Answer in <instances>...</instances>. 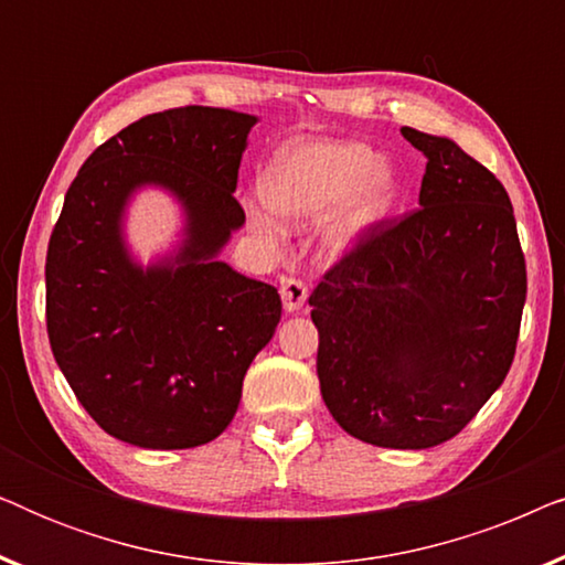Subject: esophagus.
I'll use <instances>...</instances> for the list:
<instances>
[{
  "label": "esophagus",
  "instance_id": "1",
  "mask_svg": "<svg viewBox=\"0 0 565 565\" xmlns=\"http://www.w3.org/2000/svg\"><path fill=\"white\" fill-rule=\"evenodd\" d=\"M280 296H282V306L288 313H296L306 306L308 300V285L303 280H296V277H285L280 285Z\"/></svg>",
  "mask_w": 565,
  "mask_h": 565
}]
</instances>
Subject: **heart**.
Segmentation results:
<instances>
[{"instance_id":"1","label":"heart","mask_w":565,"mask_h":565,"mask_svg":"<svg viewBox=\"0 0 565 565\" xmlns=\"http://www.w3.org/2000/svg\"><path fill=\"white\" fill-rule=\"evenodd\" d=\"M265 200L246 203L254 234L277 238L274 211L298 223L321 218V242L342 254L358 246L401 198V174L388 157L358 141H290L262 174Z\"/></svg>"}]
</instances>
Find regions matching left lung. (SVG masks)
<instances>
[{"mask_svg": "<svg viewBox=\"0 0 565 565\" xmlns=\"http://www.w3.org/2000/svg\"><path fill=\"white\" fill-rule=\"evenodd\" d=\"M401 136L427 157L419 207L377 223L308 303L339 427L375 447L427 450L504 383L527 269L504 184L450 138Z\"/></svg>", "mask_w": 565, "mask_h": 565, "instance_id": "obj_1", "label": "left lung"}]
</instances>
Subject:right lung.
Here are the masks:
<instances>
[{"mask_svg":"<svg viewBox=\"0 0 565 565\" xmlns=\"http://www.w3.org/2000/svg\"><path fill=\"white\" fill-rule=\"evenodd\" d=\"M257 115L174 107L97 146L66 192L45 257V323L74 396L107 435L146 450L211 443L234 419L280 296L218 259L244 226L234 198ZM143 186L183 207V238L151 266L127 249Z\"/></svg>","mask_w":565,"mask_h":565,"instance_id":"right-lung-1","label":"right lung"}]
</instances>
